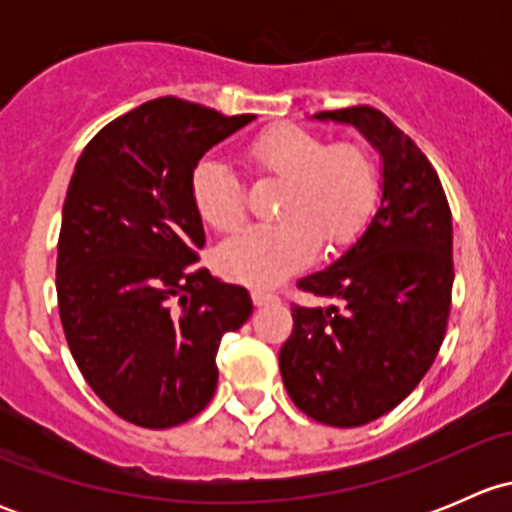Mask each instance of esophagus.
Returning <instances> with one entry per match:
<instances>
[{
  "instance_id": "34e87169",
  "label": "esophagus",
  "mask_w": 512,
  "mask_h": 512,
  "mask_svg": "<svg viewBox=\"0 0 512 512\" xmlns=\"http://www.w3.org/2000/svg\"><path fill=\"white\" fill-rule=\"evenodd\" d=\"M250 297H252V302L257 304V307H262V304L280 302L277 292H272V289H267V287H252L250 289Z\"/></svg>"
}]
</instances>
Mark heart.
Returning <instances> with one entry per match:
<instances>
[{
  "label": "heart",
  "instance_id": "1",
  "mask_svg": "<svg viewBox=\"0 0 512 512\" xmlns=\"http://www.w3.org/2000/svg\"><path fill=\"white\" fill-rule=\"evenodd\" d=\"M247 170L257 178L282 180L272 223L247 225L225 240L218 265L227 277L270 285L317 255L319 242L337 250L369 223L379 175L364 146L329 143L309 128L272 126L242 148ZM195 213L213 230H232L245 218V193L225 160L205 156L190 175Z\"/></svg>",
  "mask_w": 512,
  "mask_h": 512
}]
</instances>
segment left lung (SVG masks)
Listing matches in <instances>:
<instances>
[{
  "label": "left lung",
  "instance_id": "1",
  "mask_svg": "<svg viewBox=\"0 0 512 512\" xmlns=\"http://www.w3.org/2000/svg\"><path fill=\"white\" fill-rule=\"evenodd\" d=\"M317 118L352 123L379 148L384 193L352 250L297 282L334 304H292L280 371L302 414L352 428L399 406L441 349L453 289L451 208L431 160L384 113L352 106Z\"/></svg>",
  "mask_w": 512,
  "mask_h": 512
}]
</instances>
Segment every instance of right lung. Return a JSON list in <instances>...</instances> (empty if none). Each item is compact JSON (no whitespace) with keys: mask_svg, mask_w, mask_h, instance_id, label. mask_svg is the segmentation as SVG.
Here are the masks:
<instances>
[{"mask_svg":"<svg viewBox=\"0 0 512 512\" xmlns=\"http://www.w3.org/2000/svg\"><path fill=\"white\" fill-rule=\"evenodd\" d=\"M165 96L103 126L64 200L59 317L76 366L123 421L170 428L218 386L220 339L250 319L245 287L198 267L203 220L190 175L205 151L252 121Z\"/></svg>","mask_w":512,"mask_h":512,"instance_id":"right-lung-1","label":"right lung"}]
</instances>
